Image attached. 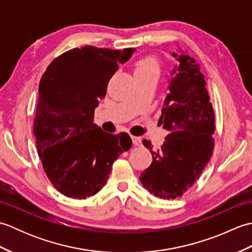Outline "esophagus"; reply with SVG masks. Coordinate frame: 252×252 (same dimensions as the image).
<instances>
[{"mask_svg":"<svg viewBox=\"0 0 252 252\" xmlns=\"http://www.w3.org/2000/svg\"><path fill=\"white\" fill-rule=\"evenodd\" d=\"M132 138V142L134 144L135 146H141L142 145V138L138 137V136H131Z\"/></svg>","mask_w":252,"mask_h":252,"instance_id":"1","label":"esophagus"}]
</instances>
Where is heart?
Segmentation results:
<instances>
[{
    "instance_id": "b5f03b06",
    "label": "heart",
    "mask_w": 252,
    "mask_h": 252,
    "mask_svg": "<svg viewBox=\"0 0 252 252\" xmlns=\"http://www.w3.org/2000/svg\"><path fill=\"white\" fill-rule=\"evenodd\" d=\"M161 66L160 63L155 56H147L144 57L137 63L135 73L145 74V76H156L159 77Z\"/></svg>"
}]
</instances>
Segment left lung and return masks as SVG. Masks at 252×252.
Returning <instances> with one entry per match:
<instances>
[{
	"label": "left lung",
	"mask_w": 252,
	"mask_h": 252,
	"mask_svg": "<svg viewBox=\"0 0 252 252\" xmlns=\"http://www.w3.org/2000/svg\"><path fill=\"white\" fill-rule=\"evenodd\" d=\"M172 55L179 63L171 72L159 119L169 134L157 152L151 141H143L153 162L140 176L143 186L162 199H174L194 185L215 147V112L199 63L186 54Z\"/></svg>",
	"instance_id": "8db88e82"
}]
</instances>
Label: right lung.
<instances>
[{
	"mask_svg": "<svg viewBox=\"0 0 252 252\" xmlns=\"http://www.w3.org/2000/svg\"><path fill=\"white\" fill-rule=\"evenodd\" d=\"M134 51L76 47L55 58L41 78L33 134L47 178L63 195L97 194L115 160L132 146L129 134H109L93 119L110 78Z\"/></svg>",
	"mask_w": 252,
	"mask_h": 252,
	"instance_id": "obj_1",
	"label": "right lung"
}]
</instances>
